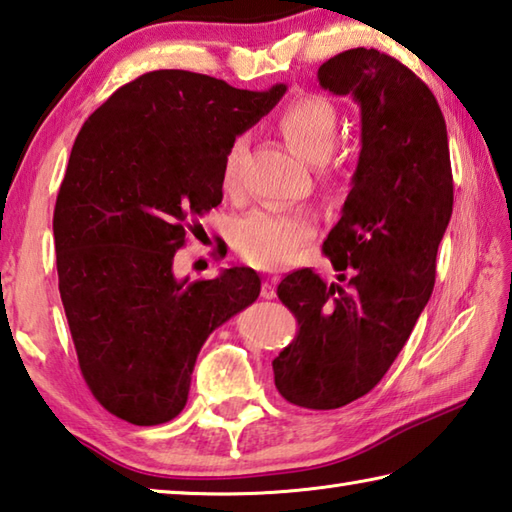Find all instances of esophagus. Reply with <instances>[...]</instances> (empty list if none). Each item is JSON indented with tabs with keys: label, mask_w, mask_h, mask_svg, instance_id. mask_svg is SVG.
Here are the masks:
<instances>
[{
	"label": "esophagus",
	"mask_w": 512,
	"mask_h": 512,
	"mask_svg": "<svg viewBox=\"0 0 512 512\" xmlns=\"http://www.w3.org/2000/svg\"><path fill=\"white\" fill-rule=\"evenodd\" d=\"M262 297H264V300H273V297H275V277L262 282Z\"/></svg>",
	"instance_id": "esophagus-1"
}]
</instances>
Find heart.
<instances>
[{
    "mask_svg": "<svg viewBox=\"0 0 512 512\" xmlns=\"http://www.w3.org/2000/svg\"><path fill=\"white\" fill-rule=\"evenodd\" d=\"M277 127L288 145L311 163H322L333 152L340 132L338 109L327 96L300 94L286 102ZM244 138L237 136L224 156V188L235 190L239 183V163L244 154ZM333 176V174H331ZM318 224L311 210H268L246 212L232 224V246L257 268H277L309 246Z\"/></svg>",
    "mask_w": 512,
    "mask_h": 512,
    "instance_id": "obj_1",
    "label": "heart"
}]
</instances>
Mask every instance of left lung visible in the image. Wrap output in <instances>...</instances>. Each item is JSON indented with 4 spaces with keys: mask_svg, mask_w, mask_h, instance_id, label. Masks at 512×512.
I'll return each mask as SVG.
<instances>
[{
    "mask_svg": "<svg viewBox=\"0 0 512 512\" xmlns=\"http://www.w3.org/2000/svg\"><path fill=\"white\" fill-rule=\"evenodd\" d=\"M318 80L353 96L362 116L353 188L322 244L345 284L311 268L284 277L277 297L300 331L273 371L288 403L336 410L380 383L430 300L454 185L439 102L403 62L349 49L324 62Z\"/></svg>",
    "mask_w": 512,
    "mask_h": 512,
    "instance_id": "1",
    "label": "left lung"
}]
</instances>
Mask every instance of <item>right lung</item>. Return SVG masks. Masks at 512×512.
<instances>
[{
	"mask_svg": "<svg viewBox=\"0 0 512 512\" xmlns=\"http://www.w3.org/2000/svg\"><path fill=\"white\" fill-rule=\"evenodd\" d=\"M161 69L116 89L73 143L53 212L60 297L96 401L134 425L185 407L197 353L253 304L259 275L176 280L174 253L224 199V156L284 96Z\"/></svg>",
	"mask_w": 512,
	"mask_h": 512,
	"instance_id": "obj_1",
	"label": "right lung"
}]
</instances>
